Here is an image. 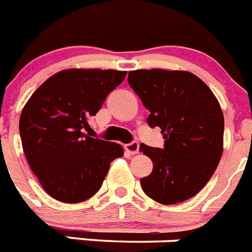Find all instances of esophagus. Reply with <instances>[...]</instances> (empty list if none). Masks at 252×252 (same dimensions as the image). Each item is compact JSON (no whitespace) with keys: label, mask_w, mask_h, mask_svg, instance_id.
I'll return each mask as SVG.
<instances>
[{"label":"esophagus","mask_w":252,"mask_h":252,"mask_svg":"<svg viewBox=\"0 0 252 252\" xmlns=\"http://www.w3.org/2000/svg\"><path fill=\"white\" fill-rule=\"evenodd\" d=\"M125 150L130 154V156H135L139 153V143L137 141H132L130 144H126L125 145Z\"/></svg>","instance_id":"1"}]
</instances>
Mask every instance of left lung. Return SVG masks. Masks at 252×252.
<instances>
[{"label": "left lung", "instance_id": "obj_1", "mask_svg": "<svg viewBox=\"0 0 252 252\" xmlns=\"http://www.w3.org/2000/svg\"><path fill=\"white\" fill-rule=\"evenodd\" d=\"M128 84L160 127L164 148L140 145L153 172L140 180L148 196L172 205L195 196L209 181L223 153L224 117L209 87L189 71L135 70Z\"/></svg>", "mask_w": 252, "mask_h": 252}]
</instances>
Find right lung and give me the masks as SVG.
Listing matches in <instances>:
<instances>
[{
  "instance_id": "add662e5",
  "label": "right lung",
  "mask_w": 252,
  "mask_h": 252,
  "mask_svg": "<svg viewBox=\"0 0 252 252\" xmlns=\"http://www.w3.org/2000/svg\"><path fill=\"white\" fill-rule=\"evenodd\" d=\"M126 71L68 68L47 79L24 105L19 122L30 168L49 196L81 203L102 186L120 144L92 137L88 124Z\"/></svg>"
}]
</instances>
